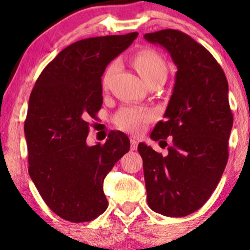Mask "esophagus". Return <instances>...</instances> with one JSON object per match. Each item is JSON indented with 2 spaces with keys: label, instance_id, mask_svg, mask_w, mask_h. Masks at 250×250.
Wrapping results in <instances>:
<instances>
[{
  "label": "esophagus",
  "instance_id": "esophagus-1",
  "mask_svg": "<svg viewBox=\"0 0 250 250\" xmlns=\"http://www.w3.org/2000/svg\"><path fill=\"white\" fill-rule=\"evenodd\" d=\"M137 145H139V141H137L136 139H134V137H131V139H130V149H131V150H136Z\"/></svg>",
  "mask_w": 250,
  "mask_h": 250
}]
</instances>
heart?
I'll return each mask as SVG.
<instances>
[{
    "mask_svg": "<svg viewBox=\"0 0 250 250\" xmlns=\"http://www.w3.org/2000/svg\"><path fill=\"white\" fill-rule=\"evenodd\" d=\"M133 65L143 81L148 82L155 79H166L167 67L159 54L153 50H142L133 57ZM116 64L111 63L103 76V84L107 85ZM153 119V113L148 109L137 107H123L115 116V123L119 128L133 134H139L148 122Z\"/></svg>",
    "mask_w": 250,
    "mask_h": 250,
    "instance_id": "heart-1",
    "label": "heart"
}]
</instances>
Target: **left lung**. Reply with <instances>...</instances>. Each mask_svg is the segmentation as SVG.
<instances>
[{"label": "left lung", "instance_id": "left-lung-1", "mask_svg": "<svg viewBox=\"0 0 250 250\" xmlns=\"http://www.w3.org/2000/svg\"><path fill=\"white\" fill-rule=\"evenodd\" d=\"M145 39L168 51L176 65L175 84L165 121L151 131L154 141L173 137L168 155L139 145L148 206L155 213L182 217L207 202L228 161L233 114L222 68L187 34L165 29Z\"/></svg>", "mask_w": 250, "mask_h": 250}]
</instances>
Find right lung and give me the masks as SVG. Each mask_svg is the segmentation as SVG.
<instances>
[{"label":"right lung","instance_id":"obj_1","mask_svg":"<svg viewBox=\"0 0 250 250\" xmlns=\"http://www.w3.org/2000/svg\"><path fill=\"white\" fill-rule=\"evenodd\" d=\"M139 34L90 37L68 45L43 69L29 97L24 135L29 175L47 206L70 222L95 220L108 207L103 180L130 141L110 131L89 147V119L102 107L105 67Z\"/></svg>","mask_w":250,"mask_h":250}]
</instances>
